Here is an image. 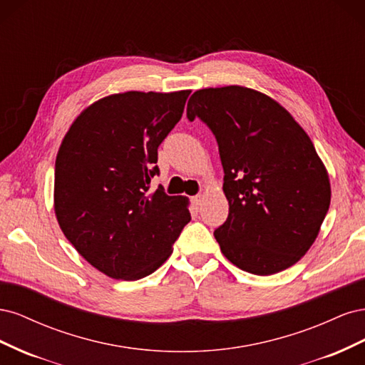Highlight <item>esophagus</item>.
I'll return each mask as SVG.
<instances>
[{
    "label": "esophagus",
    "instance_id": "34e87169",
    "mask_svg": "<svg viewBox=\"0 0 365 365\" xmlns=\"http://www.w3.org/2000/svg\"><path fill=\"white\" fill-rule=\"evenodd\" d=\"M192 202H193V205H195V208H196V210H200V208H201V205H202V195H196V196H193V197H192Z\"/></svg>",
    "mask_w": 365,
    "mask_h": 365
}]
</instances>
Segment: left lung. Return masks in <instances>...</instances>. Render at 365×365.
<instances>
[{
    "label": "left lung",
    "mask_w": 365,
    "mask_h": 365,
    "mask_svg": "<svg viewBox=\"0 0 365 365\" xmlns=\"http://www.w3.org/2000/svg\"><path fill=\"white\" fill-rule=\"evenodd\" d=\"M187 118H200L217 141L230 208L213 235L224 256L256 275L292 267L330 205L329 176L311 138L271 97L242 86L193 93Z\"/></svg>",
    "instance_id": "obj_1"
}]
</instances>
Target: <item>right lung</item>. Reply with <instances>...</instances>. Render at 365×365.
<instances>
[{
    "mask_svg": "<svg viewBox=\"0 0 365 365\" xmlns=\"http://www.w3.org/2000/svg\"><path fill=\"white\" fill-rule=\"evenodd\" d=\"M190 91H128L102 98L76 118L58 152L54 212L71 245L117 280L158 269L190 222L187 200L164 189L158 146L181 120Z\"/></svg>",
    "mask_w": 365,
    "mask_h": 365,
    "instance_id": "1",
    "label": "right lung"
}]
</instances>
